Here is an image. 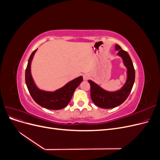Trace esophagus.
Wrapping results in <instances>:
<instances>
[{"mask_svg": "<svg viewBox=\"0 0 160 160\" xmlns=\"http://www.w3.org/2000/svg\"><path fill=\"white\" fill-rule=\"evenodd\" d=\"M89 78V75L88 74H85L83 75V79L84 80H88Z\"/></svg>", "mask_w": 160, "mask_h": 160, "instance_id": "esophagus-1", "label": "esophagus"}]
</instances>
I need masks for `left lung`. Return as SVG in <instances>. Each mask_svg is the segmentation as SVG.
Here are the masks:
<instances>
[{"label":"left lung","mask_w":160,"mask_h":160,"mask_svg":"<svg viewBox=\"0 0 160 160\" xmlns=\"http://www.w3.org/2000/svg\"><path fill=\"white\" fill-rule=\"evenodd\" d=\"M118 55L123 58L125 65L128 68V79L122 89L115 92H108L101 89L94 82L88 81L91 86V98L93 102L99 108L105 109L113 108L122 104L128 98L135 81V69L129 54L120 46L116 45Z\"/></svg>","instance_id":"obj_1"}]
</instances>
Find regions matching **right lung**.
I'll list each match as a JSON object with an SVG mask.
<instances>
[{"instance_id": "obj_1", "label": "right lung", "mask_w": 160, "mask_h": 160, "mask_svg": "<svg viewBox=\"0 0 160 160\" xmlns=\"http://www.w3.org/2000/svg\"><path fill=\"white\" fill-rule=\"evenodd\" d=\"M34 51L28 59L25 71V82L28 91L35 102L41 107L49 109L58 110L65 108L69 104L75 89L83 81V77H79L70 81L63 88L54 92H47L38 89L34 83L31 74V63L34 54Z\"/></svg>"}]
</instances>
